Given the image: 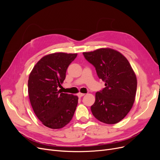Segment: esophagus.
Here are the masks:
<instances>
[{
    "mask_svg": "<svg viewBox=\"0 0 160 160\" xmlns=\"http://www.w3.org/2000/svg\"><path fill=\"white\" fill-rule=\"evenodd\" d=\"M77 95H78L79 98H82V97L85 95V93H79L78 94H77Z\"/></svg>",
    "mask_w": 160,
    "mask_h": 160,
    "instance_id": "1",
    "label": "esophagus"
}]
</instances>
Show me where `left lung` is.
I'll return each instance as SVG.
<instances>
[{"label":"left lung","mask_w":160,"mask_h":160,"mask_svg":"<svg viewBox=\"0 0 160 160\" xmlns=\"http://www.w3.org/2000/svg\"><path fill=\"white\" fill-rule=\"evenodd\" d=\"M83 54L105 83V88L95 94L92 113L105 123L119 122L132 109L136 94L137 78L129 61L122 53L109 48Z\"/></svg>","instance_id":"1"}]
</instances>
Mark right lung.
<instances>
[{
  "label": "right lung",
  "mask_w": 160,
  "mask_h": 160,
  "mask_svg": "<svg viewBox=\"0 0 160 160\" xmlns=\"http://www.w3.org/2000/svg\"><path fill=\"white\" fill-rule=\"evenodd\" d=\"M77 54L55 52L43 57L33 67L28 81V92L32 109L46 127L60 129L74 115L78 97L61 93L58 88Z\"/></svg>",
  "instance_id": "add662e5"
}]
</instances>
